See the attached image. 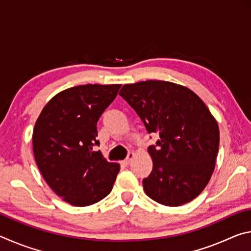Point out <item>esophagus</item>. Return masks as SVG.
<instances>
[{
    "label": "esophagus",
    "mask_w": 251,
    "mask_h": 251,
    "mask_svg": "<svg viewBox=\"0 0 251 251\" xmlns=\"http://www.w3.org/2000/svg\"><path fill=\"white\" fill-rule=\"evenodd\" d=\"M134 157H135V154H134V152H129L128 156H127V158L122 161L123 165H124V166H128V165L130 164V161L133 160Z\"/></svg>",
    "instance_id": "34e87169"
}]
</instances>
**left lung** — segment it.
Listing matches in <instances>:
<instances>
[{
	"label": "left lung",
	"instance_id": "8db88e82",
	"mask_svg": "<svg viewBox=\"0 0 251 251\" xmlns=\"http://www.w3.org/2000/svg\"><path fill=\"white\" fill-rule=\"evenodd\" d=\"M120 95L135 109L148 133L152 171L144 192L165 206H181L201 194L214 173L219 148L216 118L197 94L166 80L125 84Z\"/></svg>",
	"mask_w": 251,
	"mask_h": 251
}]
</instances>
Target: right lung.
Returning a JSON list of instances; mask_svg holds the SVG:
<instances>
[{"mask_svg": "<svg viewBox=\"0 0 251 251\" xmlns=\"http://www.w3.org/2000/svg\"><path fill=\"white\" fill-rule=\"evenodd\" d=\"M121 84H87L59 92L42 109L33 129V152L50 189L73 206H90L110 193L121 166L93 151L97 122Z\"/></svg>", "mask_w": 251, "mask_h": 251, "instance_id": "1", "label": "right lung"}]
</instances>
